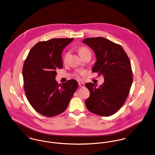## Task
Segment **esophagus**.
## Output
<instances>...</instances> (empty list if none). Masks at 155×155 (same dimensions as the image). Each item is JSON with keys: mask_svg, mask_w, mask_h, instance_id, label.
<instances>
[{"mask_svg": "<svg viewBox=\"0 0 155 155\" xmlns=\"http://www.w3.org/2000/svg\"><path fill=\"white\" fill-rule=\"evenodd\" d=\"M78 85H79V86H80V87H85L84 84L81 83V82H79V83H78Z\"/></svg>", "mask_w": 155, "mask_h": 155, "instance_id": "1", "label": "esophagus"}]
</instances>
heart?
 Wrapping results in <instances>:
<instances>
[{"mask_svg":"<svg viewBox=\"0 0 155 155\" xmlns=\"http://www.w3.org/2000/svg\"><path fill=\"white\" fill-rule=\"evenodd\" d=\"M90 51L87 49V48H85V47H81V48H79L78 49V52H79V54H80V55H82V54H83L84 53H85V52H89ZM69 54H70V52H67L66 54H65V56H64V61H66L67 60V58H68V55H69ZM83 72H81L80 73V74H83Z\"/></svg>","mask_w":155,"mask_h":155,"instance_id":"heart-1","label":"heart"}]
</instances>
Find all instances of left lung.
Here are the masks:
<instances>
[{
    "label": "left lung",
    "mask_w": 155,
    "mask_h": 155,
    "mask_svg": "<svg viewBox=\"0 0 155 155\" xmlns=\"http://www.w3.org/2000/svg\"><path fill=\"white\" fill-rule=\"evenodd\" d=\"M83 42L91 48L96 62L93 72L104 77L102 85L85 84L90 95L85 101L88 110L95 114L110 116L124 103L133 82L130 61L120 45L103 37L85 38Z\"/></svg>",
    "instance_id": "left-lung-1"
}]
</instances>
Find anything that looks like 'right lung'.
Instances as JSON below:
<instances>
[{
	"label": "right lung",
	"instance_id": "add662e5",
	"mask_svg": "<svg viewBox=\"0 0 155 155\" xmlns=\"http://www.w3.org/2000/svg\"><path fill=\"white\" fill-rule=\"evenodd\" d=\"M74 38H54L38 42L25 61L24 90L31 105L39 114L53 117L68 107L78 84L75 80L59 84L56 70L62 68L63 49Z\"/></svg>",
	"mask_w": 155,
	"mask_h": 155
}]
</instances>
